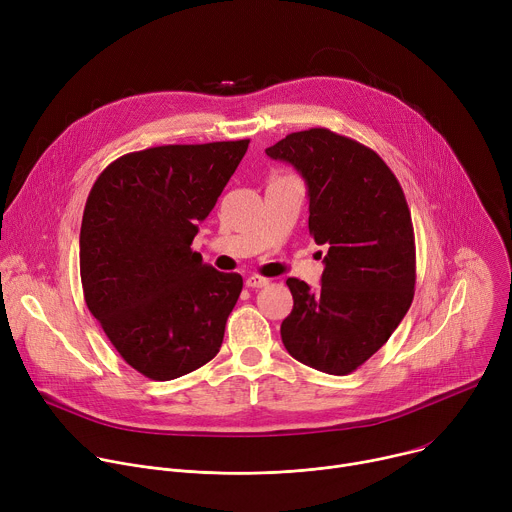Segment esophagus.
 Wrapping results in <instances>:
<instances>
[{
  "mask_svg": "<svg viewBox=\"0 0 512 512\" xmlns=\"http://www.w3.org/2000/svg\"><path fill=\"white\" fill-rule=\"evenodd\" d=\"M245 284H247V288H265L269 284V280H265V277H261V275H249Z\"/></svg>",
  "mask_w": 512,
  "mask_h": 512,
  "instance_id": "34e87169",
  "label": "esophagus"
}]
</instances>
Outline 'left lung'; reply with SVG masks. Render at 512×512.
<instances>
[{
	"label": "left lung",
	"mask_w": 512,
	"mask_h": 512,
	"mask_svg": "<svg viewBox=\"0 0 512 512\" xmlns=\"http://www.w3.org/2000/svg\"><path fill=\"white\" fill-rule=\"evenodd\" d=\"M308 185V228L324 245L322 284L286 282L294 308L282 341L300 363L347 376L396 331L414 298L416 251L410 210L382 157L329 128L292 132L265 149Z\"/></svg>",
	"instance_id": "left-lung-1"
}]
</instances>
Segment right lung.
<instances>
[{"label": "right lung", "instance_id": "add662e5", "mask_svg": "<svg viewBox=\"0 0 512 512\" xmlns=\"http://www.w3.org/2000/svg\"><path fill=\"white\" fill-rule=\"evenodd\" d=\"M249 141L165 145L122 155L91 188L79 235L83 298L122 359L167 382L222 345L243 277L192 251Z\"/></svg>", "mask_w": 512, "mask_h": 512}]
</instances>
